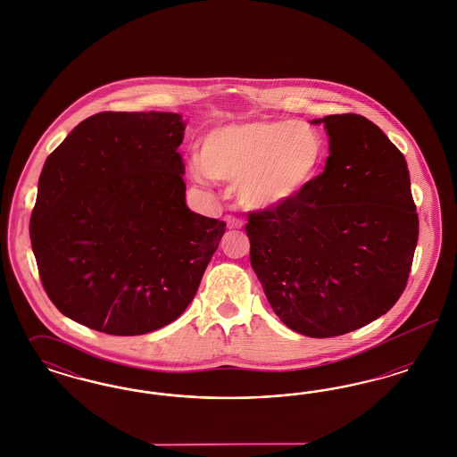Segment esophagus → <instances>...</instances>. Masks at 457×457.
<instances>
[{"label": "esophagus", "instance_id": "obj_1", "mask_svg": "<svg viewBox=\"0 0 457 457\" xmlns=\"http://www.w3.org/2000/svg\"><path fill=\"white\" fill-rule=\"evenodd\" d=\"M226 224L229 229H239L243 226V220L237 216H226Z\"/></svg>", "mask_w": 457, "mask_h": 457}]
</instances>
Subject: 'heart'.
<instances>
[{
	"label": "heart",
	"instance_id": "b5f03b06",
	"mask_svg": "<svg viewBox=\"0 0 457 457\" xmlns=\"http://www.w3.org/2000/svg\"><path fill=\"white\" fill-rule=\"evenodd\" d=\"M324 154V135L306 121H248L209 131L192 174L239 183V202L248 209H276L312 185Z\"/></svg>",
	"mask_w": 457,
	"mask_h": 457
}]
</instances>
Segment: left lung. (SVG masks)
Wrapping results in <instances>:
<instances>
[{"instance_id":"left-lung-1","label":"left lung","mask_w":457,"mask_h":457,"mask_svg":"<svg viewBox=\"0 0 457 457\" xmlns=\"http://www.w3.org/2000/svg\"><path fill=\"white\" fill-rule=\"evenodd\" d=\"M326 170L303 194L248 212L250 262L295 332L334 337L387 313L403 295L418 241L404 155L365 116L330 114Z\"/></svg>"}]
</instances>
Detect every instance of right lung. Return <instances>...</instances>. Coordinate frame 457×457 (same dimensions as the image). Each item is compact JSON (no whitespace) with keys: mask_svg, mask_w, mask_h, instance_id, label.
Listing matches in <instances>:
<instances>
[{"mask_svg":"<svg viewBox=\"0 0 457 457\" xmlns=\"http://www.w3.org/2000/svg\"><path fill=\"white\" fill-rule=\"evenodd\" d=\"M176 112L104 111L49 154L30 216L44 291L111 336L171 324L195 296L226 222L185 202Z\"/></svg>","mask_w":457,"mask_h":457,"instance_id":"right-lung-1","label":"right lung"}]
</instances>
